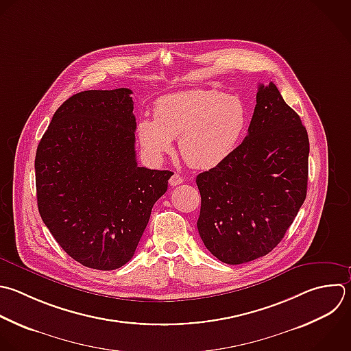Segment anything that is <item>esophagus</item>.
<instances>
[{
	"instance_id": "1",
	"label": "esophagus",
	"mask_w": 351,
	"mask_h": 351,
	"mask_svg": "<svg viewBox=\"0 0 351 351\" xmlns=\"http://www.w3.org/2000/svg\"><path fill=\"white\" fill-rule=\"evenodd\" d=\"M184 182V178L181 177V176H178V174H173L171 177H170V180H169V184L171 185V186H177V185H180V184H182Z\"/></svg>"
}]
</instances>
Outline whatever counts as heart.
Returning <instances> with one entry per match:
<instances>
[{
	"label": "heart",
	"instance_id": "1",
	"mask_svg": "<svg viewBox=\"0 0 351 351\" xmlns=\"http://www.w3.org/2000/svg\"><path fill=\"white\" fill-rule=\"evenodd\" d=\"M155 118H143L137 136L144 151L160 159L180 137L184 160L202 170L225 163L240 145L248 125L245 103L219 90H184L160 97Z\"/></svg>",
	"mask_w": 351,
	"mask_h": 351
}]
</instances>
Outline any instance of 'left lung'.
<instances>
[{
	"label": "left lung",
	"mask_w": 351,
	"mask_h": 351,
	"mask_svg": "<svg viewBox=\"0 0 351 351\" xmlns=\"http://www.w3.org/2000/svg\"><path fill=\"white\" fill-rule=\"evenodd\" d=\"M308 137L273 82L259 85L248 134L218 167L196 177L197 230L219 261L239 265L269 254L306 199Z\"/></svg>",
	"instance_id": "8db88e82"
}]
</instances>
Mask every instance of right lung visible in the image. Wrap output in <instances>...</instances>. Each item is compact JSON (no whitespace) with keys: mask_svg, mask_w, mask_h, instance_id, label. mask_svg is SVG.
<instances>
[{"mask_svg":"<svg viewBox=\"0 0 351 351\" xmlns=\"http://www.w3.org/2000/svg\"><path fill=\"white\" fill-rule=\"evenodd\" d=\"M133 92L85 90L55 112L36 155L37 203L59 245L97 270L128 263L169 170L138 167Z\"/></svg>","mask_w":351,"mask_h":351,"instance_id":"1","label":"right lung"}]
</instances>
